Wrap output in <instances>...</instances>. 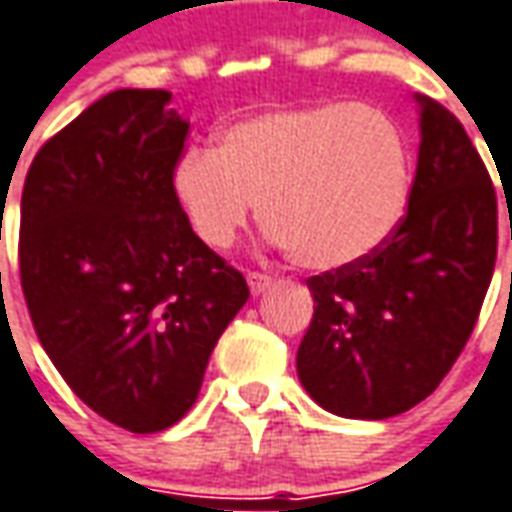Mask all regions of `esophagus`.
<instances>
[{"instance_id": "esophagus-1", "label": "esophagus", "mask_w": 512, "mask_h": 512, "mask_svg": "<svg viewBox=\"0 0 512 512\" xmlns=\"http://www.w3.org/2000/svg\"><path fill=\"white\" fill-rule=\"evenodd\" d=\"M246 282H249V291L255 293V296L266 293L268 288L274 285V280H271L268 274H260V271H249V274H246Z\"/></svg>"}]
</instances>
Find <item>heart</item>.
Wrapping results in <instances>:
<instances>
[{
    "label": "heart",
    "instance_id": "b5f03b06",
    "mask_svg": "<svg viewBox=\"0 0 512 512\" xmlns=\"http://www.w3.org/2000/svg\"><path fill=\"white\" fill-rule=\"evenodd\" d=\"M171 196L194 235L227 249L257 202L271 244L299 266H355L391 241L410 196L402 130L377 107L318 102L232 121L213 149L171 169Z\"/></svg>",
    "mask_w": 512,
    "mask_h": 512
}]
</instances>
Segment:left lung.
I'll list each match as a JSON object with an SVG mask.
<instances>
[{"mask_svg":"<svg viewBox=\"0 0 512 512\" xmlns=\"http://www.w3.org/2000/svg\"><path fill=\"white\" fill-rule=\"evenodd\" d=\"M407 216L355 266L307 280L296 374L313 402L380 421L427 399L477 324L496 263V194L463 124L424 94ZM512 235V232H510Z\"/></svg>","mask_w":512,"mask_h":512,"instance_id":"left-lung-1","label":"left lung"}]
</instances>
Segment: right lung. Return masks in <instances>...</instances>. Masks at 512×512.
<instances>
[{"label":"right lung","mask_w":512,"mask_h":512,"mask_svg":"<svg viewBox=\"0 0 512 512\" xmlns=\"http://www.w3.org/2000/svg\"><path fill=\"white\" fill-rule=\"evenodd\" d=\"M119 88L41 146L21 194L32 327L69 388L130 432L177 424L249 288L171 196L188 119Z\"/></svg>","instance_id":"1"}]
</instances>
